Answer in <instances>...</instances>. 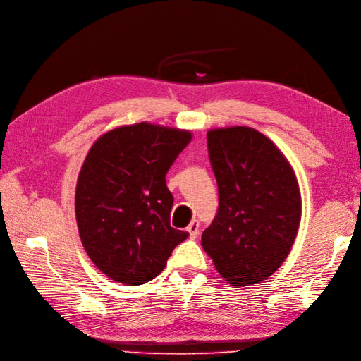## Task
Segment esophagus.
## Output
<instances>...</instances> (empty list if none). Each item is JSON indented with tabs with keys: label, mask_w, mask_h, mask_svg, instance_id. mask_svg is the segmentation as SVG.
<instances>
[{
	"label": "esophagus",
	"mask_w": 361,
	"mask_h": 361,
	"mask_svg": "<svg viewBox=\"0 0 361 361\" xmlns=\"http://www.w3.org/2000/svg\"><path fill=\"white\" fill-rule=\"evenodd\" d=\"M187 231L190 233V238H196L199 235V221L193 219L187 227Z\"/></svg>",
	"instance_id": "obj_1"
}]
</instances>
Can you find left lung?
<instances>
[{
  "label": "left lung",
  "mask_w": 361,
  "mask_h": 361,
  "mask_svg": "<svg viewBox=\"0 0 361 361\" xmlns=\"http://www.w3.org/2000/svg\"><path fill=\"white\" fill-rule=\"evenodd\" d=\"M219 208L202 247L235 287L261 283L289 256L301 221V193L287 157L248 126L207 133Z\"/></svg>",
  "instance_id": "obj_1"
}]
</instances>
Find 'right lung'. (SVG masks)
Masks as SVG:
<instances>
[{
    "label": "right lung",
    "mask_w": 361,
    "mask_h": 361,
    "mask_svg": "<svg viewBox=\"0 0 361 361\" xmlns=\"http://www.w3.org/2000/svg\"><path fill=\"white\" fill-rule=\"evenodd\" d=\"M193 139L188 130L140 122L102 134L80 168L78 235L103 275L145 284L188 233L170 226L173 196L165 174Z\"/></svg>",
    "instance_id": "obj_1"
}]
</instances>
